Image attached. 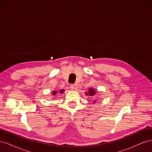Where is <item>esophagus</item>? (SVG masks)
I'll list each match as a JSON object with an SVG mask.
<instances>
[{
    "label": "esophagus",
    "instance_id": "esophagus-1",
    "mask_svg": "<svg viewBox=\"0 0 152 152\" xmlns=\"http://www.w3.org/2000/svg\"><path fill=\"white\" fill-rule=\"evenodd\" d=\"M75 86L74 84H71L70 85V89H71V90H74L75 89Z\"/></svg>",
    "mask_w": 152,
    "mask_h": 152
}]
</instances>
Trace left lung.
Segmentation results:
<instances>
[{"label": "left lung", "instance_id": "1", "mask_svg": "<svg viewBox=\"0 0 152 152\" xmlns=\"http://www.w3.org/2000/svg\"><path fill=\"white\" fill-rule=\"evenodd\" d=\"M97 93V91H96V89L93 88V87H91V88L89 89L88 91V93H86V95L87 96H89L90 97H93V96L96 94ZM96 102V101L94 100L93 102V103H95Z\"/></svg>", "mask_w": 152, "mask_h": 152}]
</instances>
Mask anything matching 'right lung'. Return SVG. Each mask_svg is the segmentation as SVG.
<instances>
[{
	"mask_svg": "<svg viewBox=\"0 0 152 152\" xmlns=\"http://www.w3.org/2000/svg\"><path fill=\"white\" fill-rule=\"evenodd\" d=\"M63 93H64V90H63V89H61V90H60V91H59V93H61V94H62ZM56 93H57V92H56V91H53L52 92V95L54 96V95H56Z\"/></svg>",
	"mask_w": 152,
	"mask_h": 152,
	"instance_id": "add662e5",
	"label": "right lung"
}]
</instances>
